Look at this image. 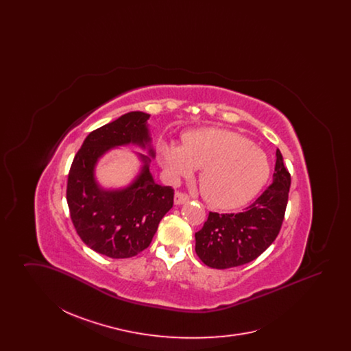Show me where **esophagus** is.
Returning <instances> with one entry per match:
<instances>
[{
  "label": "esophagus",
  "instance_id": "34e87169",
  "mask_svg": "<svg viewBox=\"0 0 351 351\" xmlns=\"http://www.w3.org/2000/svg\"><path fill=\"white\" fill-rule=\"evenodd\" d=\"M186 201H189V196H188V195H185L183 192H176V193H175L173 202H175L176 205H182V204H185Z\"/></svg>",
  "mask_w": 351,
  "mask_h": 351
}]
</instances>
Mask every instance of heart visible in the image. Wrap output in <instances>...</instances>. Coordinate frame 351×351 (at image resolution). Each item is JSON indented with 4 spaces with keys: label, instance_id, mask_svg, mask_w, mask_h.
I'll return each mask as SVG.
<instances>
[{
    "label": "heart",
    "instance_id": "b5f03b06",
    "mask_svg": "<svg viewBox=\"0 0 351 351\" xmlns=\"http://www.w3.org/2000/svg\"><path fill=\"white\" fill-rule=\"evenodd\" d=\"M160 160L173 180L201 168L199 182L205 200L226 210L254 199L267 183L271 172L266 154L250 139L217 128L185 134L183 146L165 143L160 147Z\"/></svg>",
    "mask_w": 351,
    "mask_h": 351
}]
</instances>
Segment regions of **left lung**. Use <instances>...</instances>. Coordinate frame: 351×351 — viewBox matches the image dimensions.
Listing matches in <instances>:
<instances>
[{
  "mask_svg": "<svg viewBox=\"0 0 351 351\" xmlns=\"http://www.w3.org/2000/svg\"><path fill=\"white\" fill-rule=\"evenodd\" d=\"M291 175L276 150L272 184L241 213L209 212L202 229L195 234L196 254L202 263L225 269L256 259L275 241L283 223Z\"/></svg>",
  "mask_w": 351,
  "mask_h": 351,
  "instance_id": "obj_1",
  "label": "left lung"
}]
</instances>
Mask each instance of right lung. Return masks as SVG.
I'll list each match as a JSON object with an SVG mask.
<instances>
[{
  "label": "right lung",
  "mask_w": 351,
  "mask_h": 351,
  "mask_svg": "<svg viewBox=\"0 0 351 351\" xmlns=\"http://www.w3.org/2000/svg\"><path fill=\"white\" fill-rule=\"evenodd\" d=\"M150 114L130 112L89 133L75 155L68 173L67 202L71 219L84 243L109 258H132L150 246L160 219L173 205V189L155 183L150 172L155 150L151 146ZM136 145L143 163L134 182L106 190L95 179V166L106 152Z\"/></svg>",
  "instance_id": "1"
}]
</instances>
